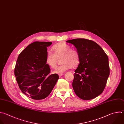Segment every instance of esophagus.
<instances>
[{
  "mask_svg": "<svg viewBox=\"0 0 124 124\" xmlns=\"http://www.w3.org/2000/svg\"><path fill=\"white\" fill-rule=\"evenodd\" d=\"M64 75L63 73H60V74H59V77H61V76H62V75Z\"/></svg>",
  "mask_w": 124,
  "mask_h": 124,
  "instance_id": "esophagus-1",
  "label": "esophagus"
}]
</instances>
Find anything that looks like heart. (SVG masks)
Returning a JSON list of instances; mask_svg holds the SVG:
<instances>
[{"label": "heart", "instance_id": "b5f03b06", "mask_svg": "<svg viewBox=\"0 0 124 124\" xmlns=\"http://www.w3.org/2000/svg\"><path fill=\"white\" fill-rule=\"evenodd\" d=\"M52 50L54 54L48 52L46 56V64L52 68H56L57 65V58L62 56L61 65L57 67L54 71L56 73H62L71 69L73 66H77L80 63L81 57L78 51L71 48V46L65 43L60 42L54 45Z\"/></svg>", "mask_w": 124, "mask_h": 124}]
</instances>
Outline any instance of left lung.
<instances>
[{"instance_id": "8db88e82", "label": "left lung", "mask_w": 124, "mask_h": 124, "mask_svg": "<svg viewBox=\"0 0 124 124\" xmlns=\"http://www.w3.org/2000/svg\"><path fill=\"white\" fill-rule=\"evenodd\" d=\"M66 42L75 46L81 57L74 73V91L83 100L93 99L106 87L110 74L108 57L100 46L91 40L76 39Z\"/></svg>"}]
</instances>
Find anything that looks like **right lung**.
<instances>
[{
	"label": "right lung",
	"mask_w": 124,
	"mask_h": 124,
	"mask_svg": "<svg viewBox=\"0 0 124 124\" xmlns=\"http://www.w3.org/2000/svg\"><path fill=\"white\" fill-rule=\"evenodd\" d=\"M51 42L35 41L19 54L14 73L22 92L34 100H42L50 94L59 78L57 74L50 75L46 63L47 47Z\"/></svg>",
	"instance_id": "1"
}]
</instances>
